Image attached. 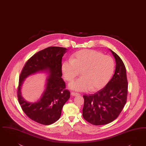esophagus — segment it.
Masks as SVG:
<instances>
[{
  "label": "esophagus",
  "instance_id": "1",
  "mask_svg": "<svg viewBox=\"0 0 146 146\" xmlns=\"http://www.w3.org/2000/svg\"><path fill=\"white\" fill-rule=\"evenodd\" d=\"M70 94H71V96H79V95H80V94H79L76 93V92H72Z\"/></svg>",
  "mask_w": 146,
  "mask_h": 146
}]
</instances>
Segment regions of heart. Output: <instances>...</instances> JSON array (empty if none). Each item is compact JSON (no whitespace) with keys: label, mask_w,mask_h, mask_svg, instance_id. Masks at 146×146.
<instances>
[{"label":"heart","mask_w":146,"mask_h":146,"mask_svg":"<svg viewBox=\"0 0 146 146\" xmlns=\"http://www.w3.org/2000/svg\"><path fill=\"white\" fill-rule=\"evenodd\" d=\"M114 68V61L110 56L91 49L77 52L71 60L64 61L61 65L62 73L67 81L74 79L81 72L82 77L68 85L70 89L76 91L101 89L110 80Z\"/></svg>","instance_id":"heart-1"}]
</instances>
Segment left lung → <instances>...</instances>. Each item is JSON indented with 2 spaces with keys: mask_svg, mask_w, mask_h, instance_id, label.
<instances>
[{
  "mask_svg": "<svg viewBox=\"0 0 146 146\" xmlns=\"http://www.w3.org/2000/svg\"><path fill=\"white\" fill-rule=\"evenodd\" d=\"M115 59L113 76L105 87L94 94L83 96L82 116L95 125H105L113 121L127 103L128 82L126 68L122 59L110 49Z\"/></svg>",
  "mask_w": 146,
  "mask_h": 146,
  "instance_id": "left-lung-1",
  "label": "left lung"
}]
</instances>
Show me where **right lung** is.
<instances>
[{
	"label": "right lung",
	"instance_id": "obj_1",
	"mask_svg": "<svg viewBox=\"0 0 146 146\" xmlns=\"http://www.w3.org/2000/svg\"><path fill=\"white\" fill-rule=\"evenodd\" d=\"M67 48L49 47L34 54L24 66L19 80L18 99L24 113L30 119L43 125L56 122L61 115L62 109L70 97L62 79V58ZM38 72L47 75L45 89L37 102H29L22 96L21 88L25 79Z\"/></svg>",
	"mask_w": 146,
	"mask_h": 146
}]
</instances>
